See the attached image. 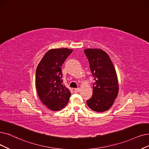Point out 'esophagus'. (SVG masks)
I'll list each match as a JSON object with an SVG mask.
<instances>
[{
    "instance_id": "esophagus-1",
    "label": "esophagus",
    "mask_w": 149,
    "mask_h": 149,
    "mask_svg": "<svg viewBox=\"0 0 149 149\" xmlns=\"http://www.w3.org/2000/svg\"><path fill=\"white\" fill-rule=\"evenodd\" d=\"M80 89L79 88H75L74 89V91L75 93H79L80 91Z\"/></svg>"
}]
</instances>
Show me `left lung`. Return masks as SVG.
Returning <instances> with one entry per match:
<instances>
[{"instance_id": "left-lung-1", "label": "left lung", "mask_w": 149, "mask_h": 149, "mask_svg": "<svg viewBox=\"0 0 149 149\" xmlns=\"http://www.w3.org/2000/svg\"><path fill=\"white\" fill-rule=\"evenodd\" d=\"M95 82L93 95L86 104L97 112L107 111L118 96V82L116 70L108 54L101 49L87 48L84 50Z\"/></svg>"}]
</instances>
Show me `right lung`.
Wrapping results in <instances>:
<instances>
[{"instance_id":"1","label":"right lung","mask_w":149,"mask_h":149,"mask_svg":"<svg viewBox=\"0 0 149 149\" xmlns=\"http://www.w3.org/2000/svg\"><path fill=\"white\" fill-rule=\"evenodd\" d=\"M73 49H51L38 64L36 87L40 101L53 111H60L69 102L71 93L63 83L61 66Z\"/></svg>"}]
</instances>
